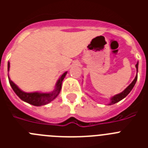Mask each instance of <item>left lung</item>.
I'll return each mask as SVG.
<instances>
[{"label":"left lung","mask_w":148,"mask_h":148,"mask_svg":"<svg viewBox=\"0 0 148 148\" xmlns=\"http://www.w3.org/2000/svg\"><path fill=\"white\" fill-rule=\"evenodd\" d=\"M138 62H137V64H136V68L137 73H138ZM137 78H138V75L136 74L135 78H134V80L132 82V83L130 84V85L128 86V87H127L125 90H124V91H122V92H120V93L117 94V95H113V97H111L110 98V102L109 103V105L116 104V103L119 102V101H120L121 100H122L123 99H125L127 95L130 93V91L132 90V89L133 88V87H134V85H135L136 82V81H137Z\"/></svg>","instance_id":"obj_1"}]
</instances>
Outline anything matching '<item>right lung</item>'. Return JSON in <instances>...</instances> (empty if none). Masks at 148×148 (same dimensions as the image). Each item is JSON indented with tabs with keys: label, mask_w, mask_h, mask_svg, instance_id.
Segmentation results:
<instances>
[{
	"label": "right lung",
	"mask_w": 148,
	"mask_h": 148,
	"mask_svg": "<svg viewBox=\"0 0 148 148\" xmlns=\"http://www.w3.org/2000/svg\"><path fill=\"white\" fill-rule=\"evenodd\" d=\"M10 63L8 62V71L10 70ZM67 72H65L61 75L58 80L57 81L56 84V87L53 91L50 92H25L22 91L18 86L15 84L11 80L9 77V82H10V86L12 87L14 92H15L18 97L21 100H23L25 102L29 103L34 106H43L50 103L52 101L54 100L58 94L60 93L61 90V84L64 78L66 76Z\"/></svg>",
	"instance_id": "right-lung-1"
}]
</instances>
